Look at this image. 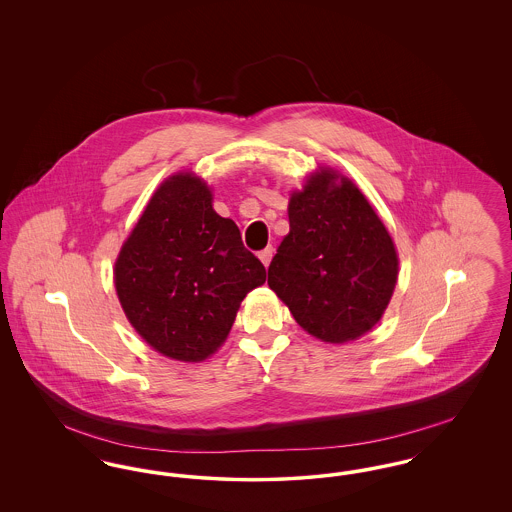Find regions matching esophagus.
Instances as JSON below:
<instances>
[{"label":"esophagus","instance_id":"34e87169","mask_svg":"<svg viewBox=\"0 0 512 512\" xmlns=\"http://www.w3.org/2000/svg\"><path fill=\"white\" fill-rule=\"evenodd\" d=\"M272 255H274V247H272V245H268V247H265V249L259 253V259L263 261V265H265V267L270 265V259H272Z\"/></svg>","mask_w":512,"mask_h":512}]
</instances>
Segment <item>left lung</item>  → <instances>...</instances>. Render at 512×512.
<instances>
[{
    "label": "left lung",
    "instance_id": "obj_1",
    "mask_svg": "<svg viewBox=\"0 0 512 512\" xmlns=\"http://www.w3.org/2000/svg\"><path fill=\"white\" fill-rule=\"evenodd\" d=\"M334 172L315 174L290 199V234L268 267V286L297 324L318 340L366 334L386 311L397 253L384 222L359 188Z\"/></svg>",
    "mask_w": 512,
    "mask_h": 512
}]
</instances>
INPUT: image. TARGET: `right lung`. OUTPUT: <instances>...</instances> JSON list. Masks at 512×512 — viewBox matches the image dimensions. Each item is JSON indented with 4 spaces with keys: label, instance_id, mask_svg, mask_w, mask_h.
I'll return each mask as SVG.
<instances>
[{
    "label": "right lung",
    "instance_id": "right-lung-1",
    "mask_svg": "<svg viewBox=\"0 0 512 512\" xmlns=\"http://www.w3.org/2000/svg\"><path fill=\"white\" fill-rule=\"evenodd\" d=\"M211 199L199 178L172 176L115 263L130 324L159 353L190 363L219 349L245 295L267 280L234 220L217 215Z\"/></svg>",
    "mask_w": 512,
    "mask_h": 512
}]
</instances>
